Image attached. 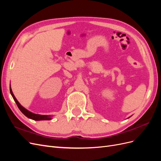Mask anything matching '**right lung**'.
<instances>
[{
    "label": "right lung",
    "mask_w": 161,
    "mask_h": 161,
    "mask_svg": "<svg viewBox=\"0 0 161 161\" xmlns=\"http://www.w3.org/2000/svg\"><path fill=\"white\" fill-rule=\"evenodd\" d=\"M10 92L11 94L13 97V99L15 101V103L17 105V107L19 108V109H20V111L22 112V113L25 115L26 117H27L28 118H30L31 119L33 120H36V121H40V120H50L52 119L51 115H40V114H33L32 112L28 111L27 109H26L25 108H24L19 103V101L17 100V99L15 98V97L13 95L12 89L10 87Z\"/></svg>",
    "instance_id": "obj_1"
}]
</instances>
